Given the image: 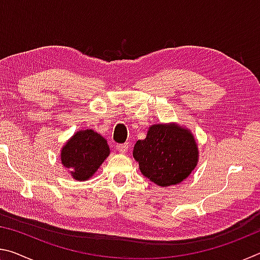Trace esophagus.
Returning <instances> with one entry per match:
<instances>
[{
    "label": "esophagus",
    "instance_id": "34e87169",
    "mask_svg": "<svg viewBox=\"0 0 260 260\" xmlns=\"http://www.w3.org/2000/svg\"><path fill=\"white\" fill-rule=\"evenodd\" d=\"M116 148H117V150L119 151L120 153H126L127 151H128V144H127V143L117 144Z\"/></svg>",
    "mask_w": 260,
    "mask_h": 260
}]
</instances>
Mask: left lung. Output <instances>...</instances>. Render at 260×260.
<instances>
[{
	"label": "left lung",
	"instance_id": "8db88e82",
	"mask_svg": "<svg viewBox=\"0 0 260 260\" xmlns=\"http://www.w3.org/2000/svg\"><path fill=\"white\" fill-rule=\"evenodd\" d=\"M133 157L144 177L167 187L190 175L199 161V149L189 129L175 124H158L149 127L147 138L135 143Z\"/></svg>",
	"mask_w": 260,
	"mask_h": 260
}]
</instances>
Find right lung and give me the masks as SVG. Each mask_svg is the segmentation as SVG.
Masks as SVG:
<instances>
[{
  "mask_svg": "<svg viewBox=\"0 0 260 260\" xmlns=\"http://www.w3.org/2000/svg\"><path fill=\"white\" fill-rule=\"evenodd\" d=\"M109 155L107 140L93 129H85L77 132L65 143L60 160L73 179L85 181L93 177Z\"/></svg>",
  "mask_w": 260,
  "mask_h": 260,
  "instance_id": "1",
  "label": "right lung"
}]
</instances>
